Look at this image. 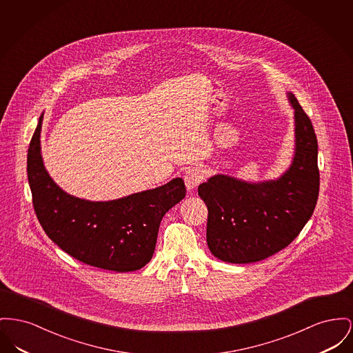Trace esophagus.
<instances>
[{
	"label": "esophagus",
	"mask_w": 353,
	"mask_h": 353,
	"mask_svg": "<svg viewBox=\"0 0 353 353\" xmlns=\"http://www.w3.org/2000/svg\"><path fill=\"white\" fill-rule=\"evenodd\" d=\"M204 177H205V173L200 166L188 168L185 174H184V181H185L188 190H193L199 187L203 183Z\"/></svg>",
	"instance_id": "obj_1"
}]
</instances>
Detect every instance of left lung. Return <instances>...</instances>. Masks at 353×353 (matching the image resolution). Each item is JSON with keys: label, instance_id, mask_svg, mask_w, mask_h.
Instances as JSON below:
<instances>
[{"label": "left lung", "instance_id": "1", "mask_svg": "<svg viewBox=\"0 0 353 353\" xmlns=\"http://www.w3.org/2000/svg\"><path fill=\"white\" fill-rule=\"evenodd\" d=\"M294 109L296 152L277 180L249 184L216 174L199 187L207 204V243L217 259L248 264L288 247L311 219L319 199L317 139L308 114L288 93Z\"/></svg>", "mask_w": 353, "mask_h": 353}]
</instances>
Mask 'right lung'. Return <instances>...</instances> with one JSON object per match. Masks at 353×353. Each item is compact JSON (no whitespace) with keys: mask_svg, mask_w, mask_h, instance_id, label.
<instances>
[{"mask_svg":"<svg viewBox=\"0 0 353 353\" xmlns=\"http://www.w3.org/2000/svg\"><path fill=\"white\" fill-rule=\"evenodd\" d=\"M42 114L28 149V180L36 216L48 237L83 264L130 272L153 256L160 223L187 193L183 179L124 199L93 203L66 194L43 168Z\"/></svg>","mask_w":353,"mask_h":353,"instance_id":"right-lung-1","label":"right lung"}]
</instances>
